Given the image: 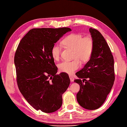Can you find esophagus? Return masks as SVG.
Masks as SVG:
<instances>
[{
  "label": "esophagus",
  "mask_w": 127,
  "mask_h": 127,
  "mask_svg": "<svg viewBox=\"0 0 127 127\" xmlns=\"http://www.w3.org/2000/svg\"><path fill=\"white\" fill-rule=\"evenodd\" d=\"M69 77H70V79L71 82H73L74 81V77H73V76H72V75H69Z\"/></svg>",
  "instance_id": "34e87169"
}]
</instances>
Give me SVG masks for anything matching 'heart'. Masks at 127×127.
I'll return each mask as SVG.
<instances>
[{
	"label": "heart",
	"instance_id": "obj_1",
	"mask_svg": "<svg viewBox=\"0 0 127 127\" xmlns=\"http://www.w3.org/2000/svg\"><path fill=\"white\" fill-rule=\"evenodd\" d=\"M62 44L65 47L74 50L73 61H64L59 64L60 71L68 74H72L80 68V61L86 62L90 59L94 48V41L90 35L83 36L80 34L73 33L66 36ZM62 47L59 44L54 45L51 49V55L55 60L60 58Z\"/></svg>",
	"mask_w": 127,
	"mask_h": 127
}]
</instances>
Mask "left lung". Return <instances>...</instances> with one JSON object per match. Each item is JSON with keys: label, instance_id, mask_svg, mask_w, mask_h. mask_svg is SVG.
Wrapping results in <instances>:
<instances>
[{"label": "left lung", "instance_id": "left-lung-1", "mask_svg": "<svg viewBox=\"0 0 127 127\" xmlns=\"http://www.w3.org/2000/svg\"><path fill=\"white\" fill-rule=\"evenodd\" d=\"M94 41L91 58L83 68L77 72L74 82L80 85L77 102L83 108L95 110L103 104L115 79L114 60L106 40L95 29L90 28Z\"/></svg>", "mask_w": 127, "mask_h": 127}]
</instances>
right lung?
Listing matches in <instances>:
<instances>
[{
    "label": "right lung",
    "instance_id": "right-lung-1",
    "mask_svg": "<svg viewBox=\"0 0 127 127\" xmlns=\"http://www.w3.org/2000/svg\"><path fill=\"white\" fill-rule=\"evenodd\" d=\"M71 29L34 28L19 43L14 62L19 90L28 103L36 110L53 112L62 105V94L70 82L65 72L56 74L58 68L51 49L64 34Z\"/></svg>",
    "mask_w": 127,
    "mask_h": 127
}]
</instances>
